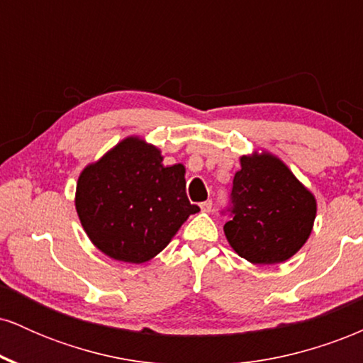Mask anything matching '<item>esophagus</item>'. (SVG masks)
I'll return each mask as SVG.
<instances>
[{
    "instance_id": "esophagus-1",
    "label": "esophagus",
    "mask_w": 363,
    "mask_h": 363,
    "mask_svg": "<svg viewBox=\"0 0 363 363\" xmlns=\"http://www.w3.org/2000/svg\"><path fill=\"white\" fill-rule=\"evenodd\" d=\"M199 208H201V211H205V213H210V211L213 210V203H211V199H208V201L199 203Z\"/></svg>"
}]
</instances>
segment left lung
<instances>
[{
    "label": "left lung",
    "instance_id": "8db88e82",
    "mask_svg": "<svg viewBox=\"0 0 363 363\" xmlns=\"http://www.w3.org/2000/svg\"><path fill=\"white\" fill-rule=\"evenodd\" d=\"M223 225L228 244L254 264L290 259L309 239L315 218V199L280 158H240Z\"/></svg>",
    "mask_w": 363,
    "mask_h": 363
}]
</instances>
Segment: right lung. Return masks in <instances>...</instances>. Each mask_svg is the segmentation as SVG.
Returning <instances> with one entry per match:
<instances>
[{"instance_id": "right-lung-1", "label": "right lung", "mask_w": 363, "mask_h": 363, "mask_svg": "<svg viewBox=\"0 0 363 363\" xmlns=\"http://www.w3.org/2000/svg\"><path fill=\"white\" fill-rule=\"evenodd\" d=\"M184 165L165 167L160 150L126 138L80 174L78 216L90 240L112 259L145 262L198 213L186 194Z\"/></svg>"}]
</instances>
